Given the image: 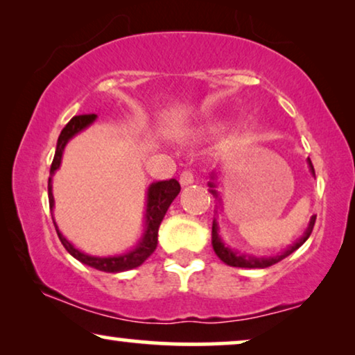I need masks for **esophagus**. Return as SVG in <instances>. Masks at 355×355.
I'll list each match as a JSON object with an SVG mask.
<instances>
[{"mask_svg":"<svg viewBox=\"0 0 355 355\" xmlns=\"http://www.w3.org/2000/svg\"><path fill=\"white\" fill-rule=\"evenodd\" d=\"M193 173L189 171V169H186V171L181 173V176H179V182H181V186H191V184L193 182Z\"/></svg>","mask_w":355,"mask_h":355,"instance_id":"34e87169","label":"esophagus"}]
</instances>
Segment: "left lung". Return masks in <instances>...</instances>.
<instances>
[{
	"label": "left lung",
	"mask_w": 355,
	"mask_h": 355,
	"mask_svg": "<svg viewBox=\"0 0 355 355\" xmlns=\"http://www.w3.org/2000/svg\"><path fill=\"white\" fill-rule=\"evenodd\" d=\"M309 166H310V171L315 176V169H313V164L312 162L309 159ZM208 186H210V192L213 196L218 197V192L215 191V184L213 182H208ZM315 218L317 216H312L309 221V226L307 230H305L304 236L300 237L299 241H295V244H293L291 247H288L284 252H281V254L275 255V257H254V255H244V254H239V252H234L231 250L230 247H227L225 242L221 241L220 234H218V223L216 220H213V226H211V244H213V250H215V254L220 257L221 261H225L226 265L230 266H237V268H266V266H271L275 263H278L286 257L293 254L294 250H297L300 245L304 244L305 241L309 239V236L312 234V230H313V225H315Z\"/></svg>",
	"instance_id": "obj_1"
}]
</instances>
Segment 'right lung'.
I'll list each match as a JSON object with an SVG mask.
<instances>
[{
	"label": "right lung",
	"instance_id": "1",
	"mask_svg": "<svg viewBox=\"0 0 355 355\" xmlns=\"http://www.w3.org/2000/svg\"><path fill=\"white\" fill-rule=\"evenodd\" d=\"M96 118V114H80L74 116L69 123L66 124V128L61 130L60 137H58V145L55 158H53L50 174L53 176L58 168L61 164L62 152H64L66 144L74 137L76 134H79L80 130H84L87 125H90ZM51 176L48 179V200H50V208L55 205V198H53V191H51ZM179 191H181V186L176 179H169V181H159L153 182L152 186L148 187L147 192V210H145V231L142 239L139 241V244L135 245V249L129 250L128 254L116 255V257H94L89 254H84V252L77 250L74 245L71 244L69 241L66 239L64 236L61 234V231L58 230L55 220V227L58 232V237H60L61 244L64 245V249L69 252V254L82 261L84 265H89L92 268L106 271V273H119V271H128L132 268H137L144 263L145 260L148 259L150 255L153 254V250L157 249L158 244V227L162 225L164 215H166L169 205H171L174 198L178 197Z\"/></svg>",
	"mask_w": 355,
	"mask_h": 355
}]
</instances>
